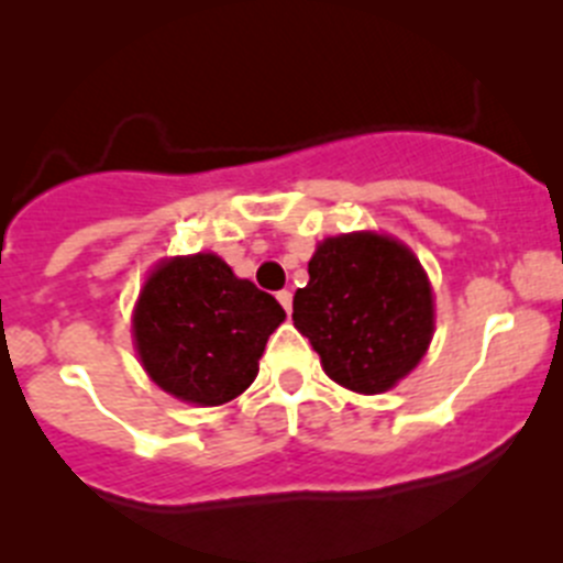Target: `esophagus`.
I'll list each match as a JSON object with an SVG mask.
<instances>
[{
    "label": "esophagus",
    "instance_id": "esophagus-1",
    "mask_svg": "<svg viewBox=\"0 0 563 563\" xmlns=\"http://www.w3.org/2000/svg\"><path fill=\"white\" fill-rule=\"evenodd\" d=\"M276 298H278V305L285 307L287 316H290V312H292V292L290 290H282V292H276Z\"/></svg>",
    "mask_w": 563,
    "mask_h": 563
}]
</instances>
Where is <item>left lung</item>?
Listing matches in <instances>:
<instances>
[{
  "label": "left lung",
  "instance_id": "8db88e82",
  "mask_svg": "<svg viewBox=\"0 0 563 563\" xmlns=\"http://www.w3.org/2000/svg\"><path fill=\"white\" fill-rule=\"evenodd\" d=\"M310 282L292 296V324L310 338L327 377L383 395L417 369L434 338V287L417 253L391 233L321 239Z\"/></svg>",
  "mask_w": 563,
  "mask_h": 563
}]
</instances>
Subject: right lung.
Returning <instances> with one entry per match:
<instances>
[{
    "instance_id": "add662e5",
    "label": "right lung",
    "mask_w": 563,
    "mask_h": 563,
    "mask_svg": "<svg viewBox=\"0 0 563 563\" xmlns=\"http://www.w3.org/2000/svg\"><path fill=\"white\" fill-rule=\"evenodd\" d=\"M271 292L239 278L211 251L161 258L132 310L143 372L191 406H222L256 380L265 343L285 321Z\"/></svg>"
}]
</instances>
